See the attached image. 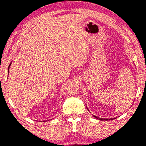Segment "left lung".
<instances>
[{"label": "left lung", "instance_id": "8db88e82", "mask_svg": "<svg viewBox=\"0 0 146 146\" xmlns=\"http://www.w3.org/2000/svg\"><path fill=\"white\" fill-rule=\"evenodd\" d=\"M93 117H95V118L98 119H100V120H102V121H107V120H112V119H114L113 118V119H102V118H99L98 117L95 116V115H93Z\"/></svg>", "mask_w": 146, "mask_h": 146}]
</instances>
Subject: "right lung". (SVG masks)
<instances>
[{
	"label": "right lung",
	"mask_w": 146,
	"mask_h": 146,
	"mask_svg": "<svg viewBox=\"0 0 146 146\" xmlns=\"http://www.w3.org/2000/svg\"><path fill=\"white\" fill-rule=\"evenodd\" d=\"M11 63H10V64H9V67H8V73H9V66H10V65H11Z\"/></svg>",
	"instance_id": "obj_1"
}]
</instances>
